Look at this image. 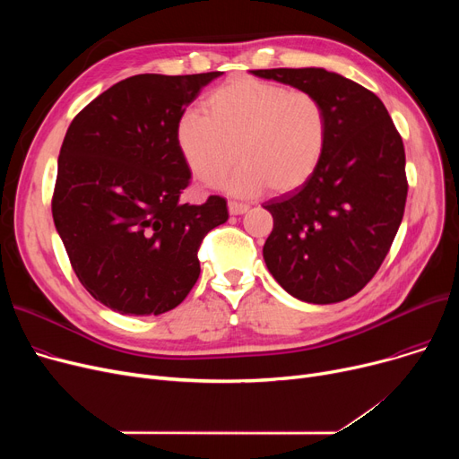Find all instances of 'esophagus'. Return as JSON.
Returning <instances> with one entry per match:
<instances>
[{
  "label": "esophagus",
  "mask_w": 459,
  "mask_h": 459,
  "mask_svg": "<svg viewBox=\"0 0 459 459\" xmlns=\"http://www.w3.org/2000/svg\"><path fill=\"white\" fill-rule=\"evenodd\" d=\"M247 210H249V206H247V204L234 203V201H230V203H229V212H230V215H242V213H246Z\"/></svg>",
  "instance_id": "1"
}]
</instances>
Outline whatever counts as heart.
<instances>
[{
    "instance_id": "b5f03b06",
    "label": "heart",
    "mask_w": 459,
    "mask_h": 459,
    "mask_svg": "<svg viewBox=\"0 0 459 459\" xmlns=\"http://www.w3.org/2000/svg\"><path fill=\"white\" fill-rule=\"evenodd\" d=\"M187 109L177 125V147L191 175L206 186L225 182L236 197L290 193L318 169L327 141V115L307 91L256 78H232Z\"/></svg>"
}]
</instances>
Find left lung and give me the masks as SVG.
I'll list each match as a JSON object with an SVG mask.
<instances>
[{
    "mask_svg": "<svg viewBox=\"0 0 459 459\" xmlns=\"http://www.w3.org/2000/svg\"><path fill=\"white\" fill-rule=\"evenodd\" d=\"M315 94L327 115L322 161L301 187L264 203L273 230L264 262L296 299L329 305L365 288L403 217L405 152L374 92L325 68L251 70Z\"/></svg>",
    "mask_w": 459,
    "mask_h": 459,
    "instance_id": "1",
    "label": "left lung"
}]
</instances>
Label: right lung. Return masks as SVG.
Returning <instances> with one entry per match:
<instances>
[{"label": "right lung", "mask_w": 459, "mask_h": 459, "mask_svg": "<svg viewBox=\"0 0 459 459\" xmlns=\"http://www.w3.org/2000/svg\"><path fill=\"white\" fill-rule=\"evenodd\" d=\"M221 72L139 74L72 120L57 161L54 223L85 290L120 315L158 316L189 294L203 238L229 220L227 201L182 204L191 171L177 125Z\"/></svg>", "instance_id": "add662e5"}]
</instances>
